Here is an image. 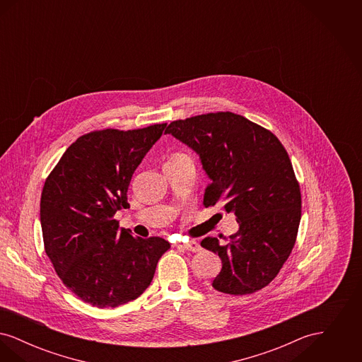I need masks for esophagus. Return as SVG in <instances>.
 I'll use <instances>...</instances> for the list:
<instances>
[{"mask_svg": "<svg viewBox=\"0 0 362 362\" xmlns=\"http://www.w3.org/2000/svg\"><path fill=\"white\" fill-rule=\"evenodd\" d=\"M180 247H183L185 250L191 251V252H198L201 251V245L197 243V241H189V243H183L180 244Z\"/></svg>", "mask_w": 362, "mask_h": 362, "instance_id": "esophagus-1", "label": "esophagus"}]
</instances>
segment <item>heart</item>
Segmentation results:
<instances>
[{
	"instance_id": "1",
	"label": "heart",
	"mask_w": 362,
	"mask_h": 362,
	"mask_svg": "<svg viewBox=\"0 0 362 362\" xmlns=\"http://www.w3.org/2000/svg\"><path fill=\"white\" fill-rule=\"evenodd\" d=\"M183 158H189V156L185 152H173V155L170 156L168 161H179V160H183Z\"/></svg>"
}]
</instances>
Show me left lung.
Segmentation results:
<instances>
[{
    "label": "left lung",
    "mask_w": 362,
    "mask_h": 362,
    "mask_svg": "<svg viewBox=\"0 0 362 362\" xmlns=\"http://www.w3.org/2000/svg\"><path fill=\"white\" fill-rule=\"evenodd\" d=\"M165 133L201 157L210 177L205 207L233 211L240 225L223 243L201 241L223 260L213 288L235 296L263 289L289 258L301 220L300 185L286 149L270 130L229 111L171 122Z\"/></svg>",
    "instance_id": "obj_1"
}]
</instances>
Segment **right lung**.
I'll return each instance as SVG.
<instances>
[{
  "instance_id": "obj_1",
  "label": "right lung",
  "mask_w": 362,
  "mask_h": 362,
  "mask_svg": "<svg viewBox=\"0 0 362 362\" xmlns=\"http://www.w3.org/2000/svg\"><path fill=\"white\" fill-rule=\"evenodd\" d=\"M167 123L93 130L77 138L45 182L40 224L45 251L64 285L84 303L117 308L151 285L170 243L119 229L117 210L142 158Z\"/></svg>"
}]
</instances>
